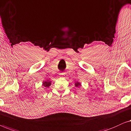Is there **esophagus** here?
Segmentation results:
<instances>
[{"label": "esophagus", "instance_id": "1", "mask_svg": "<svg viewBox=\"0 0 131 131\" xmlns=\"http://www.w3.org/2000/svg\"><path fill=\"white\" fill-rule=\"evenodd\" d=\"M60 75H63V73H60Z\"/></svg>", "mask_w": 131, "mask_h": 131}]
</instances>
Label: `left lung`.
Returning a JSON list of instances; mask_svg holds the SVG:
<instances>
[{
	"mask_svg": "<svg viewBox=\"0 0 131 131\" xmlns=\"http://www.w3.org/2000/svg\"><path fill=\"white\" fill-rule=\"evenodd\" d=\"M75 85L77 86V87H78V86H80L81 85V84L80 83H79L78 82H75Z\"/></svg>",
	"mask_w": 131,
	"mask_h": 131,
	"instance_id": "obj_1",
	"label": "left lung"
}]
</instances>
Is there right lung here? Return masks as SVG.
<instances>
[{
	"label": "right lung",
	"instance_id": "add662e5",
	"mask_svg": "<svg viewBox=\"0 0 131 131\" xmlns=\"http://www.w3.org/2000/svg\"><path fill=\"white\" fill-rule=\"evenodd\" d=\"M51 85V81L49 80H47L46 81H43V85L45 86V87H49Z\"/></svg>",
	"mask_w": 131,
	"mask_h": 131
}]
</instances>
